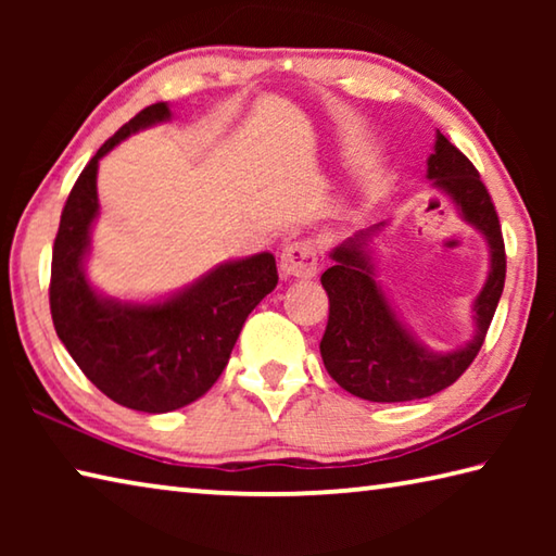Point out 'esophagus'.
<instances>
[{
  "label": "esophagus",
  "instance_id": "34e87169",
  "mask_svg": "<svg viewBox=\"0 0 556 556\" xmlns=\"http://www.w3.org/2000/svg\"><path fill=\"white\" fill-rule=\"evenodd\" d=\"M279 267L287 277H314L318 269V255L312 240L289 242L279 255Z\"/></svg>",
  "mask_w": 556,
  "mask_h": 556
}]
</instances>
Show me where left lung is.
Returning a JSON list of instances; mask_svg holds the SVG:
<instances>
[{"instance_id":"8db88e82","label":"left lung","mask_w":556,"mask_h":556,"mask_svg":"<svg viewBox=\"0 0 556 556\" xmlns=\"http://www.w3.org/2000/svg\"><path fill=\"white\" fill-rule=\"evenodd\" d=\"M427 178L456 203L460 218L483 232L491 250L488 279L473 301L476 331L456 351H427L394 314L375 275L370 242L384 223L357 230L331 250L333 267L321 275L331 304L321 357L328 375L361 400L409 402L454 384L481 351L503 294L505 242L491 193L476 166L441 131H437L434 154L427 159Z\"/></svg>"}]
</instances>
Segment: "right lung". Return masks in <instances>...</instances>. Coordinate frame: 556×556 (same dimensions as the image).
<instances>
[{
    "label": "right lung",
    "mask_w": 556,
    "mask_h": 556,
    "mask_svg": "<svg viewBox=\"0 0 556 556\" xmlns=\"http://www.w3.org/2000/svg\"><path fill=\"white\" fill-rule=\"evenodd\" d=\"M172 119L166 102L144 108L90 159L63 205L51 260L55 333L96 388L122 407L164 414L213 388L262 299L277 287L269 252L225 262L176 294L135 304L98 294L86 277L98 218V164L122 139Z\"/></svg>",
    "instance_id": "add662e5"
}]
</instances>
